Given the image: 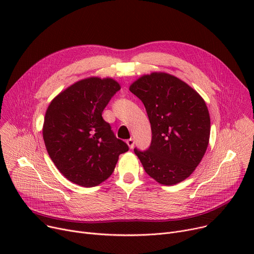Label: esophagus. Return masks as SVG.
I'll use <instances>...</instances> for the list:
<instances>
[{"label": "esophagus", "mask_w": 254, "mask_h": 254, "mask_svg": "<svg viewBox=\"0 0 254 254\" xmlns=\"http://www.w3.org/2000/svg\"><path fill=\"white\" fill-rule=\"evenodd\" d=\"M127 144L128 145V147L131 149V148H134V145H135V140L132 139V138H130V139H128V140H127Z\"/></svg>", "instance_id": "obj_1"}]
</instances>
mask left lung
<instances>
[{
	"instance_id": "8db88e82",
	"label": "left lung",
	"mask_w": 254,
	"mask_h": 254,
	"mask_svg": "<svg viewBox=\"0 0 254 254\" xmlns=\"http://www.w3.org/2000/svg\"><path fill=\"white\" fill-rule=\"evenodd\" d=\"M147 112L152 138L149 148L134 149L147 174L174 185L190 176L201 163L210 137L205 101L189 84L167 73H151L129 86Z\"/></svg>"
}]
</instances>
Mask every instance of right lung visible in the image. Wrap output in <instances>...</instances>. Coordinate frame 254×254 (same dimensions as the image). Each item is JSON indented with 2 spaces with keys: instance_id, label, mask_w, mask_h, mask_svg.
I'll use <instances>...</instances> for the list:
<instances>
[{
  "instance_id": "add662e5",
  "label": "right lung",
  "mask_w": 254,
  "mask_h": 254,
  "mask_svg": "<svg viewBox=\"0 0 254 254\" xmlns=\"http://www.w3.org/2000/svg\"><path fill=\"white\" fill-rule=\"evenodd\" d=\"M119 89L111 78L90 77L62 91L48 106L43 126L47 152L75 184L99 185L111 176L119 154L128 150L102 116Z\"/></svg>"
}]
</instances>
